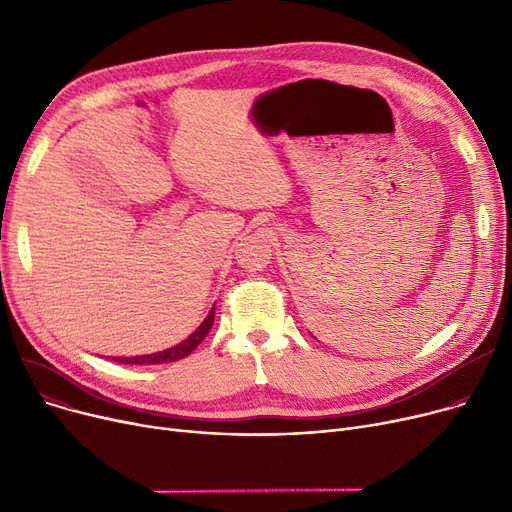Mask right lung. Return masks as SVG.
Listing matches in <instances>:
<instances>
[{
	"label": "right lung",
	"instance_id": "obj_1",
	"mask_svg": "<svg viewBox=\"0 0 512 512\" xmlns=\"http://www.w3.org/2000/svg\"><path fill=\"white\" fill-rule=\"evenodd\" d=\"M213 319H215V307H211L209 315L203 319V324L188 336L186 340H182L180 344L168 348V351H161V353H153V355H141V357H118V363L124 365H159V363H172V361H180L184 357L191 355L195 348L201 344V340L209 334L211 326H213Z\"/></svg>",
	"mask_w": 512,
	"mask_h": 512
}]
</instances>
